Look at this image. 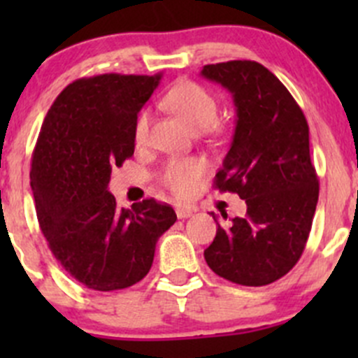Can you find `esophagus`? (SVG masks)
Returning <instances> with one entry per match:
<instances>
[{"instance_id": "34e87169", "label": "esophagus", "mask_w": 358, "mask_h": 358, "mask_svg": "<svg viewBox=\"0 0 358 358\" xmlns=\"http://www.w3.org/2000/svg\"><path fill=\"white\" fill-rule=\"evenodd\" d=\"M192 215H194V209L185 208V206H180V208H176V216H178L180 220L190 218Z\"/></svg>"}]
</instances>
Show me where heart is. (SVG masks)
Wrapping results in <instances>:
<instances>
[{
  "label": "heart",
  "instance_id": "obj_1",
  "mask_svg": "<svg viewBox=\"0 0 358 358\" xmlns=\"http://www.w3.org/2000/svg\"><path fill=\"white\" fill-rule=\"evenodd\" d=\"M168 109L178 114L196 131L218 129V103L216 99L194 81H182L173 86L164 96ZM149 133V112L142 110L135 119L133 136L138 145L147 140ZM204 175V166L197 159H173L162 166L159 182L176 196H187L194 190Z\"/></svg>",
  "mask_w": 358,
  "mask_h": 358
}]
</instances>
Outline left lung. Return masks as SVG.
Wrapping results in <instances>:
<instances>
[{"label":"left lung","instance_id":"left-lung-1","mask_svg":"<svg viewBox=\"0 0 358 358\" xmlns=\"http://www.w3.org/2000/svg\"><path fill=\"white\" fill-rule=\"evenodd\" d=\"M201 76L229 90L237 112L215 187L248 206L246 216L227 227L211 213L218 229L204 251L206 263L230 282L266 286L298 263L312 229L319 178L310 159L308 122L286 86L262 64H209Z\"/></svg>","mask_w":358,"mask_h":358}]
</instances>
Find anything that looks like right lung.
Instances as JSON below:
<instances>
[{
    "instance_id": "right-lung-1",
    "label": "right lung",
    "mask_w": 358,
    "mask_h": 358,
    "mask_svg": "<svg viewBox=\"0 0 358 358\" xmlns=\"http://www.w3.org/2000/svg\"><path fill=\"white\" fill-rule=\"evenodd\" d=\"M159 79H76L50 107L32 152L31 189L41 232L64 270L90 289L140 282L152 266L157 239L176 222L169 204L145 199L117 209L107 190L112 168L135 152V119Z\"/></svg>"
}]
</instances>
